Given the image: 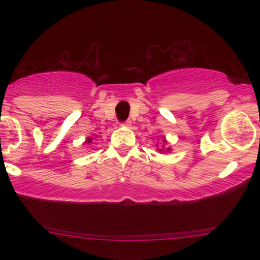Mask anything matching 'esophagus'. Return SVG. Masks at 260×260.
<instances>
[{
  "label": "esophagus",
  "instance_id": "obj_1",
  "mask_svg": "<svg viewBox=\"0 0 260 260\" xmlns=\"http://www.w3.org/2000/svg\"><path fill=\"white\" fill-rule=\"evenodd\" d=\"M131 124H132V122H131L129 120H127V121L122 122V123H121V126H124V127H129Z\"/></svg>",
  "mask_w": 260,
  "mask_h": 260
}]
</instances>
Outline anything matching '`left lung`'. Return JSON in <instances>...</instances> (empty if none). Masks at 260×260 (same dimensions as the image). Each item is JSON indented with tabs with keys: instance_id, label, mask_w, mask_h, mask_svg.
Listing matches in <instances>:
<instances>
[{
	"instance_id": "left-lung-1",
	"label": "left lung",
	"mask_w": 260,
	"mask_h": 260,
	"mask_svg": "<svg viewBox=\"0 0 260 260\" xmlns=\"http://www.w3.org/2000/svg\"><path fill=\"white\" fill-rule=\"evenodd\" d=\"M164 143H166V140H164ZM160 151H162V149H159ZM165 151H170V148H166V150Z\"/></svg>"
}]
</instances>
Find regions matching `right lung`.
Returning a JSON list of instances; mask_svg holds the SVG:
<instances>
[{
	"instance_id": "1",
	"label": "right lung",
	"mask_w": 260,
	"mask_h": 260,
	"mask_svg": "<svg viewBox=\"0 0 260 260\" xmlns=\"http://www.w3.org/2000/svg\"><path fill=\"white\" fill-rule=\"evenodd\" d=\"M91 138H90V137H89V138L88 139H86V142H85V144H86V143H91Z\"/></svg>"
}]
</instances>
